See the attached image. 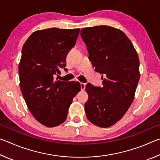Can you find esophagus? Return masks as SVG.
Instances as JSON below:
<instances>
[{
    "label": "esophagus",
    "mask_w": 160,
    "mask_h": 160,
    "mask_svg": "<svg viewBox=\"0 0 160 160\" xmlns=\"http://www.w3.org/2000/svg\"><path fill=\"white\" fill-rule=\"evenodd\" d=\"M85 86H86V84L83 83V82H80V87H81V90H85Z\"/></svg>",
    "instance_id": "obj_1"
}]
</instances>
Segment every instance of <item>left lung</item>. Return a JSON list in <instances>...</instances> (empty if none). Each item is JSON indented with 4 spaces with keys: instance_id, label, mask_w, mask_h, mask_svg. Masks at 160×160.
Returning <instances> with one entry per match:
<instances>
[{
    "instance_id": "obj_1",
    "label": "left lung",
    "mask_w": 160,
    "mask_h": 160,
    "mask_svg": "<svg viewBox=\"0 0 160 160\" xmlns=\"http://www.w3.org/2000/svg\"><path fill=\"white\" fill-rule=\"evenodd\" d=\"M80 35L103 80L102 88L87 84V118L94 125L108 128L123 117L133 101L140 79L138 56L131 40L118 29L94 26L82 28Z\"/></svg>"
}]
</instances>
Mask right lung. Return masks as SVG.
<instances>
[{
  "label": "right lung",
  "instance_id": "obj_1",
  "mask_svg": "<svg viewBox=\"0 0 160 160\" xmlns=\"http://www.w3.org/2000/svg\"><path fill=\"white\" fill-rule=\"evenodd\" d=\"M80 29L49 28L37 30L27 39L19 64L21 92L36 120L55 127L66 120L72 99L80 92L79 82L55 80L65 68L68 51L74 47Z\"/></svg>",
  "mask_w": 160,
  "mask_h": 160
}]
</instances>
